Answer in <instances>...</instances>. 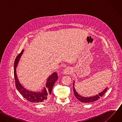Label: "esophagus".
<instances>
[{"mask_svg": "<svg viewBox=\"0 0 122 122\" xmlns=\"http://www.w3.org/2000/svg\"><path fill=\"white\" fill-rule=\"evenodd\" d=\"M72 72V69L71 67H67L65 69L63 73L65 75H66V74H70Z\"/></svg>", "mask_w": 122, "mask_h": 122, "instance_id": "obj_1", "label": "esophagus"}]
</instances>
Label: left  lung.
<instances>
[{
    "label": "left lung",
    "instance_id": "left-lung-1",
    "mask_svg": "<svg viewBox=\"0 0 122 122\" xmlns=\"http://www.w3.org/2000/svg\"><path fill=\"white\" fill-rule=\"evenodd\" d=\"M74 84H75V81H73V92L74 94V95L75 96V97L81 102H83V103H91V102H93L94 101H96L98 99H99L100 98V97H102L105 93L106 92L107 89H108V87L106 88H105V89H104V90H103L101 92L99 93L98 95H95L94 96H92V97H82L81 95H80V94H79L77 92H76L75 87H74Z\"/></svg>",
    "mask_w": 122,
    "mask_h": 122
}]
</instances>
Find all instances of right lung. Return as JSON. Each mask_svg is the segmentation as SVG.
<instances>
[{
	"mask_svg": "<svg viewBox=\"0 0 122 122\" xmlns=\"http://www.w3.org/2000/svg\"><path fill=\"white\" fill-rule=\"evenodd\" d=\"M24 50L17 56L14 61V75L15 80V85L17 89L23 97L31 102L42 103L46 101L51 94L53 86L58 79V75L56 72L51 74L47 79L45 87L39 92H33L25 89L20 82L16 74V68L18 65L20 59L23 53Z\"/></svg>",
	"mask_w": 122,
	"mask_h": 122,
	"instance_id": "right-lung-1",
	"label": "right lung"
}]
</instances>
